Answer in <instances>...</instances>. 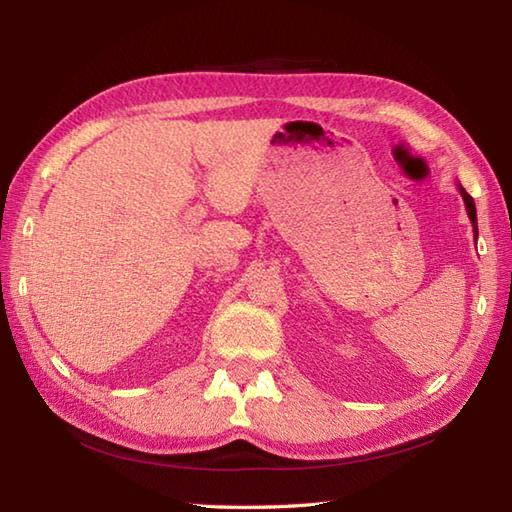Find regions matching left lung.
<instances>
[{
  "label": "left lung",
  "instance_id": "1",
  "mask_svg": "<svg viewBox=\"0 0 512 512\" xmlns=\"http://www.w3.org/2000/svg\"><path fill=\"white\" fill-rule=\"evenodd\" d=\"M458 189H460V195H462L464 206H466V213H469V220H471V224H473V233H475V239H477V211H475V202H473L471 195L464 191L462 184H458Z\"/></svg>",
  "mask_w": 512,
  "mask_h": 512
}]
</instances>
